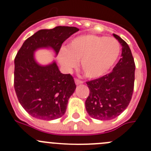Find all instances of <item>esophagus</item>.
Segmentation results:
<instances>
[{
    "instance_id": "esophagus-1",
    "label": "esophagus",
    "mask_w": 151,
    "mask_h": 151,
    "mask_svg": "<svg viewBox=\"0 0 151 151\" xmlns=\"http://www.w3.org/2000/svg\"><path fill=\"white\" fill-rule=\"evenodd\" d=\"M75 83L76 85H80V84H83V80H79V79H75Z\"/></svg>"
}]
</instances>
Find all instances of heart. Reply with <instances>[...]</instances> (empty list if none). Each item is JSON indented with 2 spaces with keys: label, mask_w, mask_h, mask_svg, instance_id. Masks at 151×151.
<instances>
[{
  "label": "heart",
  "mask_w": 151,
  "mask_h": 151,
  "mask_svg": "<svg viewBox=\"0 0 151 151\" xmlns=\"http://www.w3.org/2000/svg\"><path fill=\"white\" fill-rule=\"evenodd\" d=\"M121 53V45L113 37L88 33L71 39L58 55L60 63L71 70L80 60L85 76L96 79L105 75L114 66Z\"/></svg>",
  "instance_id": "1"
}]
</instances>
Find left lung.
Masks as SVG:
<instances>
[{"label":"left lung","mask_w":151,"mask_h":151,"mask_svg":"<svg viewBox=\"0 0 151 151\" xmlns=\"http://www.w3.org/2000/svg\"><path fill=\"white\" fill-rule=\"evenodd\" d=\"M114 37L122 45L121 58L112 72L86 82L90 90L85 108L90 116L101 121L116 118L127 108L134 86L135 63L132 51L118 35Z\"/></svg>","instance_id":"1"}]
</instances>
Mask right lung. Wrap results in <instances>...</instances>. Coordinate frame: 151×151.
<instances>
[{"label": "right lung", "instance_id": "obj_1", "mask_svg": "<svg viewBox=\"0 0 151 151\" xmlns=\"http://www.w3.org/2000/svg\"><path fill=\"white\" fill-rule=\"evenodd\" d=\"M78 30L68 26L40 30L27 39L17 53L14 86L19 102L31 116L47 121L63 116L76 88L71 74L60 73L55 62L40 66L33 52L41 47H51L58 55L62 44Z\"/></svg>", "mask_w": 151, "mask_h": 151}]
</instances>
